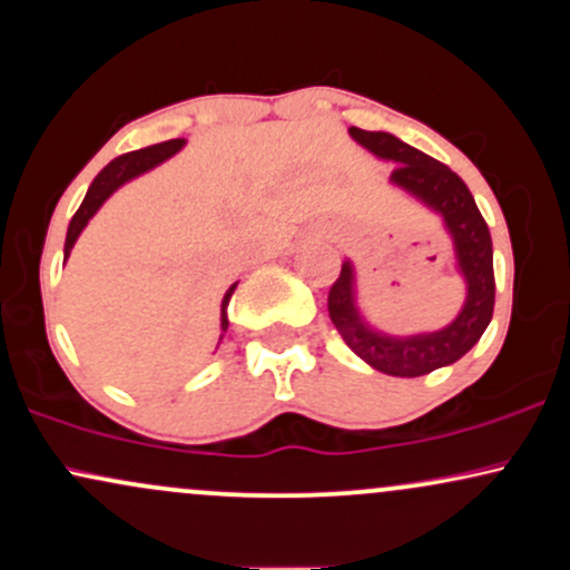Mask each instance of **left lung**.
Masks as SVG:
<instances>
[{"label": "left lung", "mask_w": 570, "mask_h": 570, "mask_svg": "<svg viewBox=\"0 0 570 570\" xmlns=\"http://www.w3.org/2000/svg\"><path fill=\"white\" fill-rule=\"evenodd\" d=\"M351 136L375 158L394 163L391 185L404 189L442 219L444 233L453 244L455 273L463 281V303L453 322L440 330L391 335L364 316L358 305L356 267L345 257L340 278L330 289V318L345 345L372 370L394 377L429 375L466 356L493 318V240L469 187L444 163L429 158L426 153L385 130L351 128Z\"/></svg>", "instance_id": "8db88e82"}]
</instances>
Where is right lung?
Wrapping results in <instances>:
<instances>
[{
	"label": "right lung",
	"instance_id": "add662e5",
	"mask_svg": "<svg viewBox=\"0 0 570 570\" xmlns=\"http://www.w3.org/2000/svg\"><path fill=\"white\" fill-rule=\"evenodd\" d=\"M185 139H171V141H160V144H153V147H144V149H136V153H128V155H120V158H115L109 163L107 168H104L101 174L96 176L94 185L88 187V195H85L82 206L77 208V214L71 217L69 222V230H67V244H63V259L69 257L71 248H75L77 238H80V233L88 227V222L96 217L98 208L107 203V198H112V195L120 189L122 185H128L130 179H136V176L153 171L155 166H160V163H166L168 158H174L176 153H179L181 147H185ZM235 286H238V281L230 286V289L225 292V297H222V307H219V343L222 337H225L227 326V303H230Z\"/></svg>",
	"mask_w": 570,
	"mask_h": 570
}]
</instances>
